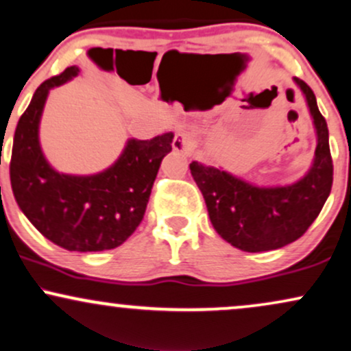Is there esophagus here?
<instances>
[{"instance_id":"34e87169","label":"esophagus","mask_w":351,"mask_h":351,"mask_svg":"<svg viewBox=\"0 0 351 351\" xmlns=\"http://www.w3.org/2000/svg\"><path fill=\"white\" fill-rule=\"evenodd\" d=\"M171 145H173V149L178 150V152L184 154V155H191L194 150V137L188 131L178 132V134L175 136V139H173Z\"/></svg>"}]
</instances>
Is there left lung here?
Wrapping results in <instances>:
<instances>
[{
	"instance_id": "obj_1",
	"label": "left lung",
	"mask_w": 351,
	"mask_h": 351,
	"mask_svg": "<svg viewBox=\"0 0 351 351\" xmlns=\"http://www.w3.org/2000/svg\"><path fill=\"white\" fill-rule=\"evenodd\" d=\"M295 82L306 95L317 132L316 157L303 180L291 186L257 188L219 168L197 162L189 165L215 232L241 251H272L296 241L317 219L330 194L334 165L327 123L311 87L298 77Z\"/></svg>"
}]
</instances>
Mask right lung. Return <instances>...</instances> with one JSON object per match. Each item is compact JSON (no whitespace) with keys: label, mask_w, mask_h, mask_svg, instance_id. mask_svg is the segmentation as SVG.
<instances>
[{"label":"right lung","mask_w":351,"mask_h":351,"mask_svg":"<svg viewBox=\"0 0 351 351\" xmlns=\"http://www.w3.org/2000/svg\"><path fill=\"white\" fill-rule=\"evenodd\" d=\"M79 73L69 66L47 79L17 123L10 176L21 210L43 237L68 251H105L123 245L144 219L173 132L150 141H128L118 162L92 176L60 175L38 144V123L48 90Z\"/></svg>","instance_id":"1"}]
</instances>
